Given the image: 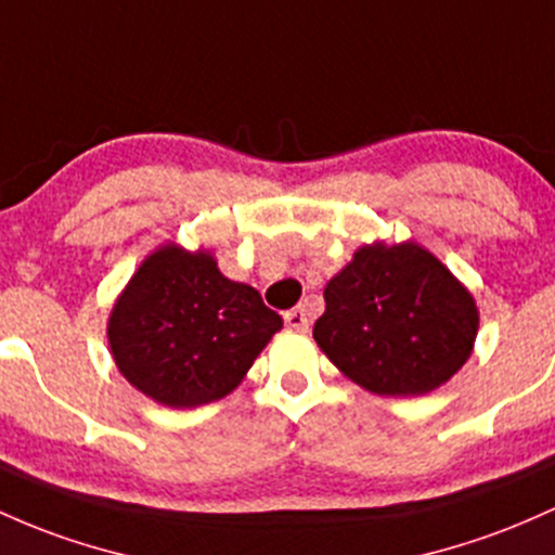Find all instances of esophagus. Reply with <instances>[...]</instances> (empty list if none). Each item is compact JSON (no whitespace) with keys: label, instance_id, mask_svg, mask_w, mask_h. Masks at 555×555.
<instances>
[{"label":"esophagus","instance_id":"esophagus-1","mask_svg":"<svg viewBox=\"0 0 555 555\" xmlns=\"http://www.w3.org/2000/svg\"><path fill=\"white\" fill-rule=\"evenodd\" d=\"M284 324H287L289 328H297V332H306L308 324H310L306 308H292V310H287V313H284Z\"/></svg>","mask_w":555,"mask_h":555}]
</instances>
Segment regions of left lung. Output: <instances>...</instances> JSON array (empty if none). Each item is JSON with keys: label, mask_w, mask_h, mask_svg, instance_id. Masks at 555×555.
I'll list each match as a JSON object with an SVG mask.
<instances>
[{"label": "left lung", "mask_w": 555, "mask_h": 555, "mask_svg": "<svg viewBox=\"0 0 555 555\" xmlns=\"http://www.w3.org/2000/svg\"><path fill=\"white\" fill-rule=\"evenodd\" d=\"M313 337L328 361L376 395H424L472 356L474 297L424 247L366 245L324 289Z\"/></svg>", "instance_id": "obj_1"}]
</instances>
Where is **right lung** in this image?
<instances>
[{"instance_id": "add662e5", "label": "right lung", "mask_w": 555, "mask_h": 555, "mask_svg": "<svg viewBox=\"0 0 555 555\" xmlns=\"http://www.w3.org/2000/svg\"><path fill=\"white\" fill-rule=\"evenodd\" d=\"M282 328L258 289L231 282L208 253H152L109 315L120 374L168 408L221 400Z\"/></svg>"}]
</instances>
